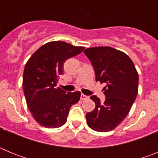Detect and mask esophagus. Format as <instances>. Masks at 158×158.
<instances>
[{
	"instance_id": "34e87169",
	"label": "esophagus",
	"mask_w": 158,
	"mask_h": 158,
	"mask_svg": "<svg viewBox=\"0 0 158 158\" xmlns=\"http://www.w3.org/2000/svg\"><path fill=\"white\" fill-rule=\"evenodd\" d=\"M89 96H85V94H81V99L82 100H86V99H89Z\"/></svg>"
}]
</instances>
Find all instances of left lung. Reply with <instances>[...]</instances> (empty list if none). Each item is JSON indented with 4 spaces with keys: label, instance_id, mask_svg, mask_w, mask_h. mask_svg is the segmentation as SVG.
Returning <instances> with one entry per match:
<instances>
[{
    "label": "left lung",
    "instance_id": "8db88e82",
    "mask_svg": "<svg viewBox=\"0 0 158 158\" xmlns=\"http://www.w3.org/2000/svg\"><path fill=\"white\" fill-rule=\"evenodd\" d=\"M95 70L96 81L105 83L104 104L92 96L96 107L86 114L88 126L107 132L115 129L128 115L139 89V73L125 53L110 47H96L84 51Z\"/></svg>",
    "mask_w": 158,
    "mask_h": 158
}]
</instances>
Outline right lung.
<instances>
[{
    "label": "right lung",
    "instance_id": "add662e5",
    "mask_svg": "<svg viewBox=\"0 0 158 158\" xmlns=\"http://www.w3.org/2000/svg\"><path fill=\"white\" fill-rule=\"evenodd\" d=\"M84 47L62 41L50 42L32 54L25 65L23 88L27 107L38 123L58 128L65 123L69 108L79 101V91L67 93L56 87L64 62L81 54Z\"/></svg>",
    "mask_w": 158,
    "mask_h": 158
}]
</instances>
